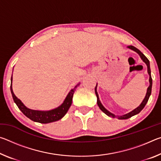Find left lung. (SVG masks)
Masks as SVG:
<instances>
[{"label": "left lung", "instance_id": "left-lung-1", "mask_svg": "<svg viewBox=\"0 0 161 161\" xmlns=\"http://www.w3.org/2000/svg\"><path fill=\"white\" fill-rule=\"evenodd\" d=\"M128 48L130 49V50H132L133 51H135L138 54H139L142 60L145 62V63L147 65V68H148V73L149 75V83H150V85L148 87V89H147V92H146V95L145 98H144V99L143 100L142 103H141L139 107H138L136 108H135L134 110H133L132 111H130V112L126 114H125V115H123V116H117L116 115H114V114L111 113L108 111L107 109H106V108L103 107V106L102 104V103H101L100 100H99V95H98L97 94V84L96 87H95V93H96V95H97V104L98 106H99V107L101 110H102L103 113L107 114V116H110V117H112V118H116V117H118L119 119H129L130 118V117L136 115V114H138V113L140 112V111L143 109V108L145 107L146 104L147 103V102H148V99L150 96H151V89H152V78H151V68H150V62H149V60L148 59V58H146V57L144 55V54L141 53V52L138 50V49H137L135 47H133V46L132 45H129L128 46Z\"/></svg>", "mask_w": 161, "mask_h": 161}]
</instances>
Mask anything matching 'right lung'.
Wrapping results in <instances>:
<instances>
[{
  "label": "right lung",
  "mask_w": 161,
  "mask_h": 161,
  "mask_svg": "<svg viewBox=\"0 0 161 161\" xmlns=\"http://www.w3.org/2000/svg\"><path fill=\"white\" fill-rule=\"evenodd\" d=\"M12 80L13 77H11V84H10V91L13 96V99L14 100V102L16 103L22 112L23 113L24 115H25L28 118L31 119L32 121L38 122V123L41 124H48L51 122L57 121L58 120L61 119L65 114H67V111L69 110L70 106L72 105V97L75 92L77 89V87L80 85V83L76 85L74 89L71 90L69 94H67V97L65 98L64 102L58 107V108H54L50 111H37V110H32L27 108L23 103L21 101L18 99L17 97L15 96L13 93V88H12Z\"/></svg>",
  "instance_id": "obj_1"
}]
</instances>
